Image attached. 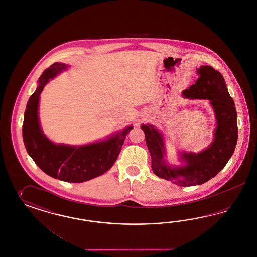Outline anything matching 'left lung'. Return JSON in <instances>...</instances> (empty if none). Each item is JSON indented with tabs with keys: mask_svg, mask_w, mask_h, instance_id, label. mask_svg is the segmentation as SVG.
Listing matches in <instances>:
<instances>
[{
	"mask_svg": "<svg viewBox=\"0 0 257 257\" xmlns=\"http://www.w3.org/2000/svg\"><path fill=\"white\" fill-rule=\"evenodd\" d=\"M197 73L199 78L196 83L183 90L182 96L189 100L210 101L217 127L214 140L207 148L197 154L180 152V161L184 165L172 166L166 158L163 135L152 124L140 126L152 156L154 173L180 187L202 185L215 177L233 156L237 141V114L224 78L211 66H201Z\"/></svg>",
	"mask_w": 257,
	"mask_h": 257,
	"instance_id": "1",
	"label": "left lung"
}]
</instances>
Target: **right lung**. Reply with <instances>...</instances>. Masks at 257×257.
Here are the masks:
<instances>
[{
  "label": "right lung",
  "instance_id": "right-lung-1",
  "mask_svg": "<svg viewBox=\"0 0 257 257\" xmlns=\"http://www.w3.org/2000/svg\"><path fill=\"white\" fill-rule=\"evenodd\" d=\"M69 65L55 62L43 71L39 86L32 94L24 112L23 138L28 155L46 174L69 183H83L108 171L117 160L132 125L105 140L81 146L55 144L40 127L39 96L50 79L67 70Z\"/></svg>",
  "mask_w": 257,
  "mask_h": 257
}]
</instances>
